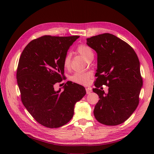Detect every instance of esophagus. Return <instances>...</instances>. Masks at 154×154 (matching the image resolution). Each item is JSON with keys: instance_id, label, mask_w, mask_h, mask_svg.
<instances>
[{"instance_id": "obj_1", "label": "esophagus", "mask_w": 154, "mask_h": 154, "mask_svg": "<svg viewBox=\"0 0 154 154\" xmlns=\"http://www.w3.org/2000/svg\"><path fill=\"white\" fill-rule=\"evenodd\" d=\"M86 94H90V93L92 92V90L90 88H86Z\"/></svg>"}]
</instances>
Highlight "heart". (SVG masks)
Segmentation results:
<instances>
[{"label": "heart", "mask_w": 154, "mask_h": 154, "mask_svg": "<svg viewBox=\"0 0 154 154\" xmlns=\"http://www.w3.org/2000/svg\"><path fill=\"white\" fill-rule=\"evenodd\" d=\"M77 52L82 55L88 61L92 60L94 57V53L91 48L85 45H80L77 48ZM71 55L69 53L66 54L63 60V66L64 68L68 69L69 68L71 63ZM91 74L89 72H76L73 74L70 79L74 83L79 85H86L90 83Z\"/></svg>", "instance_id": "b5f03b06"}]
</instances>
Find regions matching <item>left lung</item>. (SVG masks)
<instances>
[{
    "instance_id": "obj_1",
    "label": "left lung",
    "mask_w": 154,
    "mask_h": 154,
    "mask_svg": "<svg viewBox=\"0 0 154 154\" xmlns=\"http://www.w3.org/2000/svg\"><path fill=\"white\" fill-rule=\"evenodd\" d=\"M86 41L97 54L96 88L93 92L100 99L95 105L94 117L106 125L122 124L139 103L143 79L138 56L128 44L110 33L92 36ZM102 85L109 86L108 94L101 90Z\"/></svg>"
}]
</instances>
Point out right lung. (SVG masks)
<instances>
[{"label": "right lung", "instance_id": "obj_1", "mask_svg": "<svg viewBox=\"0 0 154 154\" xmlns=\"http://www.w3.org/2000/svg\"><path fill=\"white\" fill-rule=\"evenodd\" d=\"M79 36L45 35L30 41L21 54L16 78L24 106L42 125L58 128L74 115L75 103L86 94L85 88L66 82L61 92L54 85L63 80V60Z\"/></svg>", "mask_w": 154, "mask_h": 154}]
</instances>
